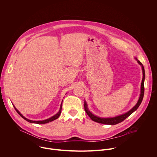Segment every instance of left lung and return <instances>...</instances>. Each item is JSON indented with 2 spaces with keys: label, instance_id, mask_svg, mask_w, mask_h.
Returning a JSON list of instances; mask_svg holds the SVG:
<instances>
[{
  "label": "left lung",
  "instance_id": "8db88e82",
  "mask_svg": "<svg viewBox=\"0 0 157 157\" xmlns=\"http://www.w3.org/2000/svg\"><path fill=\"white\" fill-rule=\"evenodd\" d=\"M136 60L137 61V62L139 63V64H140L142 66V71H143V78H142V83H141V91H140V98L139 99V101L137 103V104L134 106L130 110H129L128 112H127V113L115 117H112V118H101L99 117H97L94 115H93L91 113H90L87 109V104L86 102V101L84 102V110L86 111V114L89 116V117H90L93 121L98 122V123H101V124H107V125H116L117 124H119L122 121H124L127 117H128L130 114H132L134 111L136 110L138 107H139V105H140L142 100H143V98H144V80H145V70H144V67L143 66L142 63L138 60L137 58H136Z\"/></svg>",
  "mask_w": 157,
  "mask_h": 157
}]
</instances>
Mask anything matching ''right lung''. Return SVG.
<instances>
[{
  "label": "right lung",
  "instance_id": "obj_1",
  "mask_svg": "<svg viewBox=\"0 0 157 157\" xmlns=\"http://www.w3.org/2000/svg\"><path fill=\"white\" fill-rule=\"evenodd\" d=\"M14 108H15V109L16 110V111L17 112V113H18L22 118L24 119L25 121H28V122H30V123H35V124H47V123H48V122H52V121H54V120L58 119V118L59 117V116H60V114H61V113L62 102H61V106H60L59 110V112H58V113L56 114H55V116H53V117H50V118H49V119H48L44 120V121H31V120L27 119V118H25V117H24L23 116H22V115L20 113V112H19L15 107H14Z\"/></svg>",
  "mask_w": 157,
  "mask_h": 157
}]
</instances>
